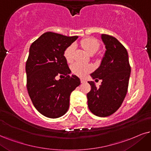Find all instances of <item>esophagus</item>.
Here are the masks:
<instances>
[{
	"label": "esophagus",
	"mask_w": 151,
	"mask_h": 151,
	"mask_svg": "<svg viewBox=\"0 0 151 151\" xmlns=\"http://www.w3.org/2000/svg\"><path fill=\"white\" fill-rule=\"evenodd\" d=\"M81 83H86L87 81H86V80L84 79V78H81Z\"/></svg>",
	"instance_id": "1"
}]
</instances>
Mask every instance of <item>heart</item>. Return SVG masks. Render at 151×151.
I'll use <instances>...</instances> for the list:
<instances>
[{"label":"heart","instance_id":"b5f03b06","mask_svg":"<svg viewBox=\"0 0 151 151\" xmlns=\"http://www.w3.org/2000/svg\"><path fill=\"white\" fill-rule=\"evenodd\" d=\"M81 45L83 47L85 51L90 55H93L95 53L99 47V42L94 38H86L81 40ZM74 47L73 45L68 46V47L65 50L64 55L65 59L67 62H71L73 59V53H74ZM71 70L73 73L78 76H85L87 75L89 72L92 70V67L90 65L83 64L81 63H75L71 66Z\"/></svg>","mask_w":151,"mask_h":151}]
</instances>
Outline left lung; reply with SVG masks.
Wrapping results in <instances>:
<instances>
[{
  "label": "left lung",
  "mask_w": 151,
  "mask_h": 151,
  "mask_svg": "<svg viewBox=\"0 0 151 151\" xmlns=\"http://www.w3.org/2000/svg\"><path fill=\"white\" fill-rule=\"evenodd\" d=\"M106 52L101 64L90 74L93 79L101 80L96 87L89 81L91 90L87 93V104L93 114L99 117L112 115L120 107L127 92L131 73L128 53L125 47L114 37L101 34Z\"/></svg>",
  "instance_id": "obj_1"
}]
</instances>
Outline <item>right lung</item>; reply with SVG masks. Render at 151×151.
Instances as JSON below:
<instances>
[{"mask_svg": "<svg viewBox=\"0 0 151 151\" xmlns=\"http://www.w3.org/2000/svg\"><path fill=\"white\" fill-rule=\"evenodd\" d=\"M46 32L31 44L26 64L29 95L39 113L50 118L64 115L69 108L70 93L81 84L70 70L64 53L77 39ZM57 75H64L57 81Z\"/></svg>", "mask_w": 151, "mask_h": 151, "instance_id": "right-lung-1", "label": "right lung"}]
</instances>
